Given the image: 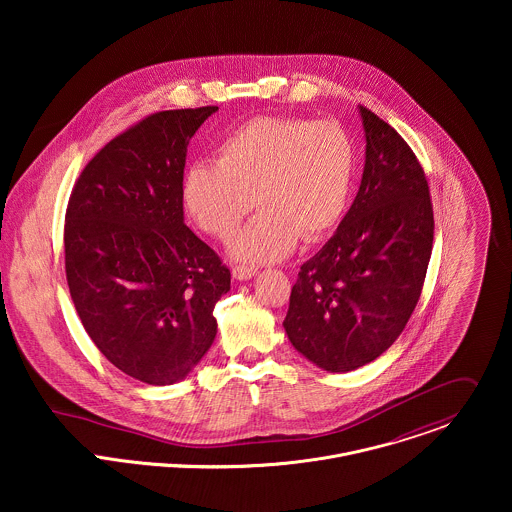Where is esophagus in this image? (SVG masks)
Segmentation results:
<instances>
[{
    "instance_id": "1",
    "label": "esophagus",
    "mask_w": 512,
    "mask_h": 512,
    "mask_svg": "<svg viewBox=\"0 0 512 512\" xmlns=\"http://www.w3.org/2000/svg\"><path fill=\"white\" fill-rule=\"evenodd\" d=\"M254 274H256L254 266H244V264L232 266V278L234 280H250Z\"/></svg>"
}]
</instances>
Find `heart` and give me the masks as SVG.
Masks as SVG:
<instances>
[{
    "label": "heart",
    "instance_id": "obj_1",
    "mask_svg": "<svg viewBox=\"0 0 512 512\" xmlns=\"http://www.w3.org/2000/svg\"><path fill=\"white\" fill-rule=\"evenodd\" d=\"M217 159L185 171L183 203L197 226L219 240L234 234L254 203L262 207L232 242L238 260H280L299 236H325L347 211L355 146L335 120L260 116L232 130Z\"/></svg>",
    "mask_w": 512,
    "mask_h": 512
}]
</instances>
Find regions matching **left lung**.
Returning a JSON list of instances; mask_svg holds the SVG:
<instances>
[{"label":"left lung","mask_w":512,"mask_h":512,"mask_svg":"<svg viewBox=\"0 0 512 512\" xmlns=\"http://www.w3.org/2000/svg\"><path fill=\"white\" fill-rule=\"evenodd\" d=\"M366 161L355 203L293 284L284 327L293 347L331 372L380 357L422 295L434 207L426 173L404 138L366 106Z\"/></svg>","instance_id":"1"}]
</instances>
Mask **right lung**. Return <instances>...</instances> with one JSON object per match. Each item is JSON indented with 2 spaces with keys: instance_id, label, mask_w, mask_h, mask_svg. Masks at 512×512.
I'll return each mask as SVG.
<instances>
[{
  "instance_id": "1",
  "label": "right lung",
  "mask_w": 512,
  "mask_h": 512,
  "mask_svg": "<svg viewBox=\"0 0 512 512\" xmlns=\"http://www.w3.org/2000/svg\"><path fill=\"white\" fill-rule=\"evenodd\" d=\"M215 110L149 114L86 163L69 199L74 309L98 351L146 384H173L205 357L230 290L219 254L183 222L187 146Z\"/></svg>"
}]
</instances>
